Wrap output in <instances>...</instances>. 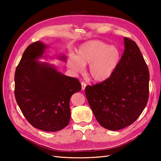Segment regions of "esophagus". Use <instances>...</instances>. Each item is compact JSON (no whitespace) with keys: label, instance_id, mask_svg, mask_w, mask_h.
Here are the masks:
<instances>
[{"label":"esophagus","instance_id":"1","mask_svg":"<svg viewBox=\"0 0 161 161\" xmlns=\"http://www.w3.org/2000/svg\"><path fill=\"white\" fill-rule=\"evenodd\" d=\"M81 85H82V90L84 91L85 89V88H86V83H85V82H81Z\"/></svg>","mask_w":161,"mask_h":161}]
</instances>
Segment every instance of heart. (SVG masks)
<instances>
[{"label": "heart", "mask_w": 161, "mask_h": 161, "mask_svg": "<svg viewBox=\"0 0 161 161\" xmlns=\"http://www.w3.org/2000/svg\"><path fill=\"white\" fill-rule=\"evenodd\" d=\"M119 58V51L115 46L100 40H90L77 48L76 56H69L67 66L73 72L82 73L89 64V76L95 81L102 82L113 75Z\"/></svg>", "instance_id": "obj_1"}]
</instances>
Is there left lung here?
<instances>
[{
    "label": "left lung",
    "instance_id": "left-lung-1",
    "mask_svg": "<svg viewBox=\"0 0 161 161\" xmlns=\"http://www.w3.org/2000/svg\"><path fill=\"white\" fill-rule=\"evenodd\" d=\"M124 53L108 79L86 86L85 94L99 124L109 130L130 125L142 114L149 94V72L136 42L124 37Z\"/></svg>",
    "mask_w": 161,
    "mask_h": 161
}]
</instances>
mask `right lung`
I'll return each mask as SVG.
<instances>
[{"label": "right lung", "mask_w": 161, "mask_h": 161, "mask_svg": "<svg viewBox=\"0 0 161 161\" xmlns=\"http://www.w3.org/2000/svg\"><path fill=\"white\" fill-rule=\"evenodd\" d=\"M47 47L37 41L26 48L14 74V96L23 115L34 128L56 131L69 124L70 97L81 90V85L53 65L38 61L46 57ZM58 58L66 60L64 55Z\"/></svg>", "instance_id": "1"}]
</instances>
